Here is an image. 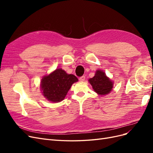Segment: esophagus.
<instances>
[{"instance_id":"1","label":"esophagus","mask_w":153,"mask_h":153,"mask_svg":"<svg viewBox=\"0 0 153 153\" xmlns=\"http://www.w3.org/2000/svg\"><path fill=\"white\" fill-rule=\"evenodd\" d=\"M85 77L84 76H82L81 77L79 78V80L80 82H84L85 81Z\"/></svg>"}]
</instances>
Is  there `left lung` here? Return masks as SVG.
<instances>
[{"label": "left lung", "instance_id": "8db88e82", "mask_svg": "<svg viewBox=\"0 0 153 153\" xmlns=\"http://www.w3.org/2000/svg\"><path fill=\"white\" fill-rule=\"evenodd\" d=\"M89 82L92 89L99 95H106L110 93L113 89V82L106 76L104 71L97 70L94 77L90 78Z\"/></svg>", "mask_w": 153, "mask_h": 153}]
</instances>
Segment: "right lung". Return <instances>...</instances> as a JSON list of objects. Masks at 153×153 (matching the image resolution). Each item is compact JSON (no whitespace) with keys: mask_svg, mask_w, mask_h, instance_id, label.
Instances as JSON below:
<instances>
[{"mask_svg":"<svg viewBox=\"0 0 153 153\" xmlns=\"http://www.w3.org/2000/svg\"><path fill=\"white\" fill-rule=\"evenodd\" d=\"M78 81L74 75L68 74L61 68L56 69L43 77L41 89L46 99L52 103H58L64 99L73 83Z\"/></svg>","mask_w":153,"mask_h":153,"instance_id":"right-lung-1","label":"right lung"}]
</instances>
